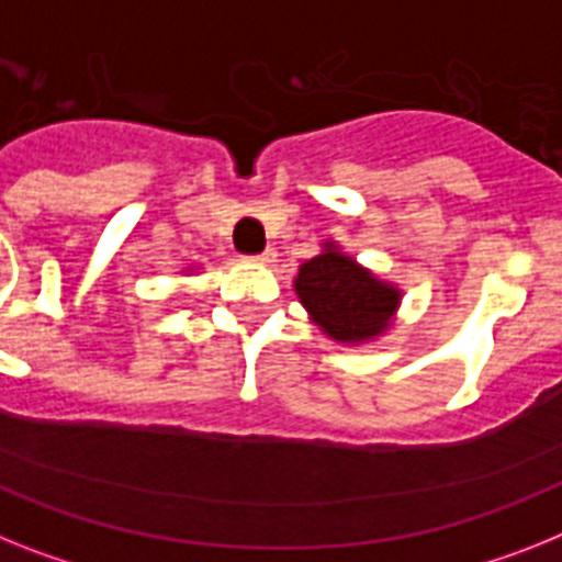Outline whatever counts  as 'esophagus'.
<instances>
[{"label": "esophagus", "instance_id": "obj_1", "mask_svg": "<svg viewBox=\"0 0 562 562\" xmlns=\"http://www.w3.org/2000/svg\"><path fill=\"white\" fill-rule=\"evenodd\" d=\"M273 259H277V251H273V248H266V251H262V254L251 257V262H257V266H271Z\"/></svg>", "mask_w": 562, "mask_h": 562}]
</instances>
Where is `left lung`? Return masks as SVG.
I'll list each match as a JSON object with an SVG mask.
<instances>
[{
    "label": "left lung",
    "mask_w": 562,
    "mask_h": 562,
    "mask_svg": "<svg viewBox=\"0 0 562 562\" xmlns=\"http://www.w3.org/2000/svg\"><path fill=\"white\" fill-rule=\"evenodd\" d=\"M294 291L308 317L334 342H371L389 331L400 305V289L376 280L369 268L357 266L334 243H325L323 254L300 266Z\"/></svg>",
    "instance_id": "8db88e82"
}]
</instances>
